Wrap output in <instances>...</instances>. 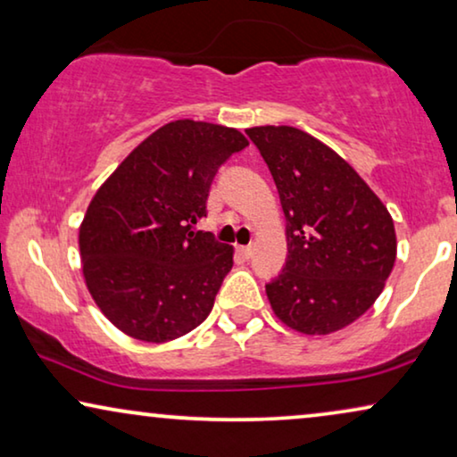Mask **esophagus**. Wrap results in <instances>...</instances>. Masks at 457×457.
<instances>
[{
	"label": "esophagus",
	"mask_w": 457,
	"mask_h": 457,
	"mask_svg": "<svg viewBox=\"0 0 457 457\" xmlns=\"http://www.w3.org/2000/svg\"><path fill=\"white\" fill-rule=\"evenodd\" d=\"M239 252L245 255V258H252V253H253V245H243V247H239Z\"/></svg>",
	"instance_id": "1"
}]
</instances>
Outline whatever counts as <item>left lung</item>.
I'll list each match as a JSON object with an SVG mask.
<instances>
[{"instance_id": "left-lung-1", "label": "left lung", "mask_w": 457, "mask_h": 457, "mask_svg": "<svg viewBox=\"0 0 457 457\" xmlns=\"http://www.w3.org/2000/svg\"><path fill=\"white\" fill-rule=\"evenodd\" d=\"M287 218V262L266 295L303 335L335 333L364 314L395 264L393 218L358 172L293 127H253Z\"/></svg>"}]
</instances>
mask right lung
<instances>
[{
	"label": "right lung",
	"mask_w": 457,
	"mask_h": 457,
	"mask_svg": "<svg viewBox=\"0 0 457 457\" xmlns=\"http://www.w3.org/2000/svg\"><path fill=\"white\" fill-rule=\"evenodd\" d=\"M247 145L237 129L174 120L99 187L79 247L87 289L122 333L164 343L208 318L233 268V247L195 224L218 168Z\"/></svg>",
	"instance_id": "1"
}]
</instances>
